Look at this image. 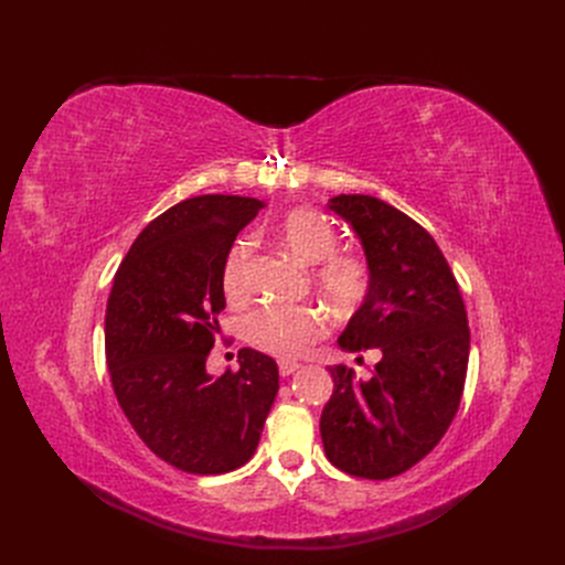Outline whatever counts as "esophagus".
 Here are the masks:
<instances>
[{
    "instance_id": "34e87169",
    "label": "esophagus",
    "mask_w": 565,
    "mask_h": 565,
    "mask_svg": "<svg viewBox=\"0 0 565 565\" xmlns=\"http://www.w3.org/2000/svg\"><path fill=\"white\" fill-rule=\"evenodd\" d=\"M298 369H300L298 362H286V360L279 362V375H281V377H288L290 373H295Z\"/></svg>"
}]
</instances>
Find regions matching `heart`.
Returning <instances> with one entry per match:
<instances>
[{
  "label": "heart",
  "instance_id": "obj_1",
  "mask_svg": "<svg viewBox=\"0 0 565 565\" xmlns=\"http://www.w3.org/2000/svg\"><path fill=\"white\" fill-rule=\"evenodd\" d=\"M279 245L302 265L313 267L318 292L337 311L358 309L371 288V273L364 258L337 252L339 235L332 222L311 207H290L275 224ZM249 243L237 241L222 265V290L228 302H241L247 295ZM247 339L279 360H298L328 332L324 316L313 307H265L245 322Z\"/></svg>",
  "mask_w": 565,
  "mask_h": 565
}]
</instances>
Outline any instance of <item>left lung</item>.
<instances>
[{
    "label": "left lung",
    "instance_id": "left-lung-1",
    "mask_svg": "<svg viewBox=\"0 0 565 565\" xmlns=\"http://www.w3.org/2000/svg\"><path fill=\"white\" fill-rule=\"evenodd\" d=\"M330 207L360 235L371 273L339 345L377 348L382 360L371 380L330 366L334 392L320 414L322 447L350 477L384 481L426 458L456 417L469 360L467 311L447 258L422 224L369 194H339Z\"/></svg>",
    "mask_w": 565,
    "mask_h": 565
}]
</instances>
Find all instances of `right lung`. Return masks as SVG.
I'll return each mask as SVG.
<instances>
[{
  "label": "right lung",
  "instance_id": "right-lung-1",
  "mask_svg": "<svg viewBox=\"0 0 565 565\" xmlns=\"http://www.w3.org/2000/svg\"><path fill=\"white\" fill-rule=\"evenodd\" d=\"M265 203L203 194L148 224L118 265L105 311V352L118 405L158 458L188 473H224L256 451L275 396L277 362L243 348L241 369L205 371L222 265Z\"/></svg>",
  "mask_w": 565,
  "mask_h": 565
}]
</instances>
